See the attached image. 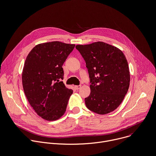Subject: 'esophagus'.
<instances>
[{"label": "esophagus", "instance_id": "esophagus-1", "mask_svg": "<svg viewBox=\"0 0 156 156\" xmlns=\"http://www.w3.org/2000/svg\"><path fill=\"white\" fill-rule=\"evenodd\" d=\"M81 85H78V86H75V89H76V90H78V89H80V88H81Z\"/></svg>", "mask_w": 156, "mask_h": 156}]
</instances>
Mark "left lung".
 <instances>
[{
    "label": "left lung",
    "mask_w": 156,
    "mask_h": 156,
    "mask_svg": "<svg viewBox=\"0 0 156 156\" xmlns=\"http://www.w3.org/2000/svg\"><path fill=\"white\" fill-rule=\"evenodd\" d=\"M76 48L85 60L89 75L90 94L85 98L86 107L101 115L114 111L129 86V70L125 55L103 42L77 45Z\"/></svg>",
    "instance_id": "1"
}]
</instances>
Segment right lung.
Instances as JSON below:
<instances>
[{"instance_id": "right-lung-1", "label": "right lung", "mask_w": 156, "mask_h": 156, "mask_svg": "<svg viewBox=\"0 0 156 156\" xmlns=\"http://www.w3.org/2000/svg\"><path fill=\"white\" fill-rule=\"evenodd\" d=\"M75 45L53 41L36 45L28 55L22 80L25 96L42 119L53 121L64 115L72 89L62 81V65Z\"/></svg>"}]
</instances>
